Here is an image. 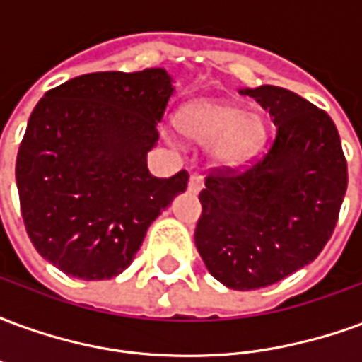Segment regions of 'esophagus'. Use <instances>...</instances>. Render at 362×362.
<instances>
[{
	"instance_id": "34e87169",
	"label": "esophagus",
	"mask_w": 362,
	"mask_h": 362,
	"mask_svg": "<svg viewBox=\"0 0 362 362\" xmlns=\"http://www.w3.org/2000/svg\"><path fill=\"white\" fill-rule=\"evenodd\" d=\"M204 188V180H202V176L199 174H189V180H188V192L192 194H199Z\"/></svg>"
}]
</instances>
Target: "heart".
Instances as JSON below:
<instances>
[{
	"mask_svg": "<svg viewBox=\"0 0 362 362\" xmlns=\"http://www.w3.org/2000/svg\"><path fill=\"white\" fill-rule=\"evenodd\" d=\"M176 126L189 141L209 145L215 165H243L266 139V119L256 112H243L227 100H194L186 104Z\"/></svg>",
	"mask_w": 362,
	"mask_h": 362,
	"instance_id": "heart-1",
	"label": "heart"
}]
</instances>
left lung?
Masks as SVG:
<instances>
[{
	"instance_id": "1",
	"label": "left lung",
	"mask_w": 362,
	"mask_h": 362,
	"mask_svg": "<svg viewBox=\"0 0 362 362\" xmlns=\"http://www.w3.org/2000/svg\"><path fill=\"white\" fill-rule=\"evenodd\" d=\"M277 127L246 166H217L199 192L196 246L213 277L235 291L269 287L318 258L347 189L334 119L281 87L243 89Z\"/></svg>"
}]
</instances>
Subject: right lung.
<instances>
[{
  "instance_id": "add662e5",
  "label": "right lung",
  "mask_w": 362,
  "mask_h": 362,
  "mask_svg": "<svg viewBox=\"0 0 362 362\" xmlns=\"http://www.w3.org/2000/svg\"><path fill=\"white\" fill-rule=\"evenodd\" d=\"M160 67L98 71L50 89L28 118L17 155L25 228L66 275L112 279L134 262L145 233L188 173L157 178L147 153L173 95Z\"/></svg>"
}]
</instances>
